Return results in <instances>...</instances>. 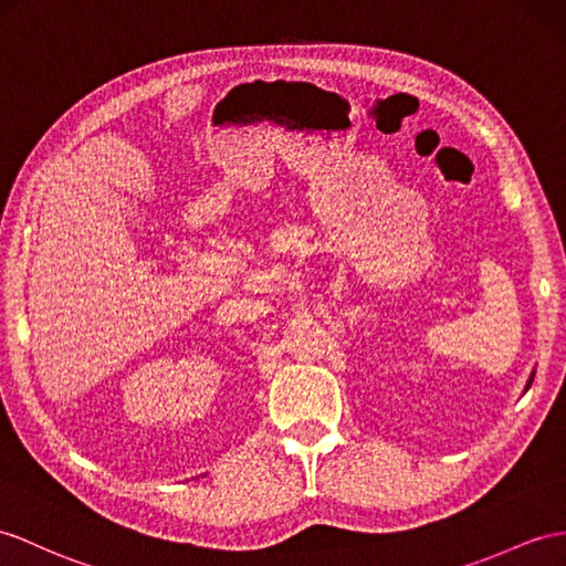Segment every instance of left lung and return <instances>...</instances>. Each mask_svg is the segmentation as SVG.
<instances>
[{"mask_svg": "<svg viewBox=\"0 0 566 566\" xmlns=\"http://www.w3.org/2000/svg\"><path fill=\"white\" fill-rule=\"evenodd\" d=\"M531 381H533V377H531V379H528V387H531Z\"/></svg>", "mask_w": 566, "mask_h": 566, "instance_id": "1", "label": "left lung"}]
</instances>
